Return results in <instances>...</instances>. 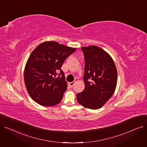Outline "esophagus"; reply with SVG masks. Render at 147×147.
Here are the masks:
<instances>
[{
	"label": "esophagus",
	"mask_w": 147,
	"mask_h": 147,
	"mask_svg": "<svg viewBox=\"0 0 147 147\" xmlns=\"http://www.w3.org/2000/svg\"><path fill=\"white\" fill-rule=\"evenodd\" d=\"M76 81H74V82H72L69 83V86H70V87H71V88H72V87L74 86V84H75V83H76Z\"/></svg>",
	"instance_id": "esophagus-1"
}]
</instances>
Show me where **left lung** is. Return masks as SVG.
<instances>
[{
	"label": "left lung",
	"mask_w": 147,
	"mask_h": 147,
	"mask_svg": "<svg viewBox=\"0 0 147 147\" xmlns=\"http://www.w3.org/2000/svg\"><path fill=\"white\" fill-rule=\"evenodd\" d=\"M84 57V90L77 94L78 102L92 110L101 108L112 96L117 82V72L109 53L96 46L82 47Z\"/></svg>",
	"instance_id": "1"
}]
</instances>
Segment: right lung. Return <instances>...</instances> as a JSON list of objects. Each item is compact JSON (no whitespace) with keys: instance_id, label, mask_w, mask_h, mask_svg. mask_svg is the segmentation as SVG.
Listing matches in <instances>:
<instances>
[{"instance_id":"1","label":"right lung","mask_w":147,"mask_h":147,"mask_svg":"<svg viewBox=\"0 0 147 147\" xmlns=\"http://www.w3.org/2000/svg\"><path fill=\"white\" fill-rule=\"evenodd\" d=\"M76 50L51 41L40 43L31 53L24 69V82L34 101L48 107L61 101L67 85L61 68Z\"/></svg>"}]
</instances>
